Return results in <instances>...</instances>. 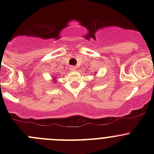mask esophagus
I'll use <instances>...</instances> for the list:
<instances>
[{
    "label": "esophagus",
    "mask_w": 154,
    "mask_h": 154,
    "mask_svg": "<svg viewBox=\"0 0 154 154\" xmlns=\"http://www.w3.org/2000/svg\"><path fill=\"white\" fill-rule=\"evenodd\" d=\"M76 69H77V68L75 66H70V70L71 71H75Z\"/></svg>",
    "instance_id": "34e87169"
}]
</instances>
